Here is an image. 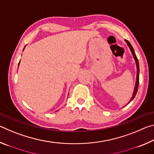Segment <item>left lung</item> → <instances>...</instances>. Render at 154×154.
<instances>
[{"instance_id":"8db88e82","label":"left lung","mask_w":154,"mask_h":154,"mask_svg":"<svg viewBox=\"0 0 154 154\" xmlns=\"http://www.w3.org/2000/svg\"><path fill=\"white\" fill-rule=\"evenodd\" d=\"M125 41H126V43H127L128 46L129 47L130 51H131V53H132V56H133V58H134V60H135V62H136L137 70V71L136 83H135V86H134V89L133 94H132V98H130V100L129 103H130L132 100H133L134 98L135 97V96H136L137 92V91H138V88H139V61H138V59H137V58L136 54H135V52H134V49H133V48H132V46L131 45V44H130V43L128 41L125 40ZM128 104H127V105H128Z\"/></svg>"}]
</instances>
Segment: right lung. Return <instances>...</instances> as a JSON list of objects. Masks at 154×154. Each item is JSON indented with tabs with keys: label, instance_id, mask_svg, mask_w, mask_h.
<instances>
[{
	"label": "right lung",
	"instance_id": "right-lung-1",
	"mask_svg": "<svg viewBox=\"0 0 154 154\" xmlns=\"http://www.w3.org/2000/svg\"><path fill=\"white\" fill-rule=\"evenodd\" d=\"M26 47V46H25ZM25 47H24V48H25ZM24 49H23V50H24ZM20 62H19V64H18V66H19V65H20Z\"/></svg>",
	"mask_w": 154,
	"mask_h": 154
}]
</instances>
